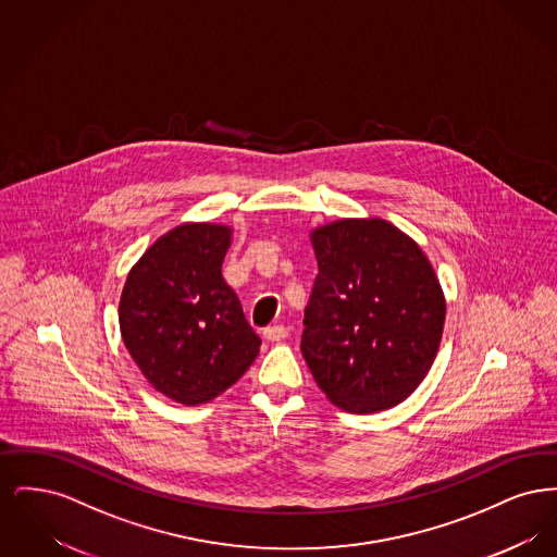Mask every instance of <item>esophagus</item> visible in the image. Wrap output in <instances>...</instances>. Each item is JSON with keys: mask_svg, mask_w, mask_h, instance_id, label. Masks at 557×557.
Here are the masks:
<instances>
[{"mask_svg": "<svg viewBox=\"0 0 557 557\" xmlns=\"http://www.w3.org/2000/svg\"><path fill=\"white\" fill-rule=\"evenodd\" d=\"M263 336H265L267 341H271V343L286 341L288 338V327H284V325H269V327H265Z\"/></svg>", "mask_w": 557, "mask_h": 557, "instance_id": "1", "label": "esophagus"}]
</instances>
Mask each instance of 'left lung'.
<instances>
[{
    "label": "left lung",
    "mask_w": 557,
    "mask_h": 557,
    "mask_svg": "<svg viewBox=\"0 0 557 557\" xmlns=\"http://www.w3.org/2000/svg\"><path fill=\"white\" fill-rule=\"evenodd\" d=\"M319 273L300 350L319 388L348 413L409 397L432 368L447 302L416 239L393 223L338 219L311 232Z\"/></svg>",
    "instance_id": "8db88e82"
}]
</instances>
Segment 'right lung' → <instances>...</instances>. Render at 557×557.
Here are the masks:
<instances>
[{
  "label": "right lung",
  "mask_w": 557,
  "mask_h": 557,
  "mask_svg": "<svg viewBox=\"0 0 557 557\" xmlns=\"http://www.w3.org/2000/svg\"><path fill=\"white\" fill-rule=\"evenodd\" d=\"M232 238L230 225H177L141 255L121 294L133 361L160 395L187 407L225 393L261 348L221 273Z\"/></svg>",
  "instance_id": "obj_1"
}]
</instances>
